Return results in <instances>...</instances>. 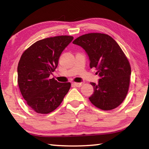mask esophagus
Returning <instances> with one entry per match:
<instances>
[{"label": "esophagus", "mask_w": 149, "mask_h": 149, "mask_svg": "<svg viewBox=\"0 0 149 149\" xmlns=\"http://www.w3.org/2000/svg\"><path fill=\"white\" fill-rule=\"evenodd\" d=\"M84 82H80V83H74V84H73V85H75V87H81L83 85H84Z\"/></svg>", "instance_id": "1"}]
</instances>
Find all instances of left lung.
Instances as JSON below:
<instances>
[{"instance_id": "obj_1", "label": "left lung", "mask_w": 149, "mask_h": 149, "mask_svg": "<svg viewBox=\"0 0 149 149\" xmlns=\"http://www.w3.org/2000/svg\"><path fill=\"white\" fill-rule=\"evenodd\" d=\"M73 43L84 49L100 77L98 84L91 83L94 93L89 98L93 105L110 110L122 104L130 86L131 66L127 57L114 39L99 33L81 35Z\"/></svg>"}]
</instances>
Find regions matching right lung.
<instances>
[{
  "instance_id": "1",
  "label": "right lung",
  "mask_w": 149,
  "mask_h": 149,
  "mask_svg": "<svg viewBox=\"0 0 149 149\" xmlns=\"http://www.w3.org/2000/svg\"><path fill=\"white\" fill-rule=\"evenodd\" d=\"M74 37L62 35L40 40L22 54L17 66V84L27 105L39 114H49L61 104L70 83L50 79L63 50Z\"/></svg>"
}]
</instances>
